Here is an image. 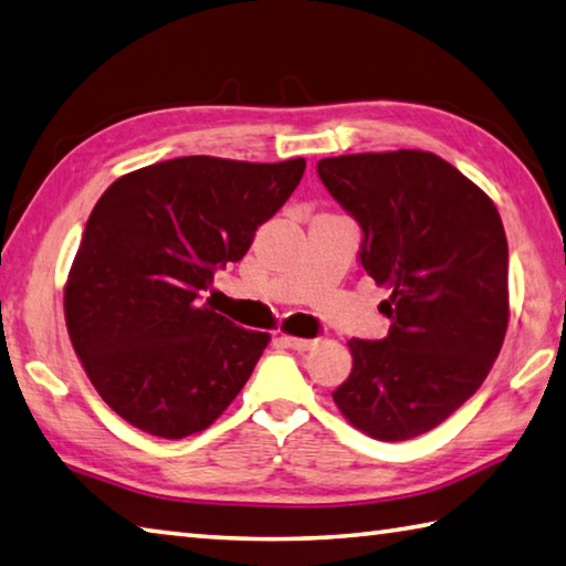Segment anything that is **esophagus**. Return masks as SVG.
Here are the masks:
<instances>
[{"label": "esophagus", "mask_w": 566, "mask_h": 566, "mask_svg": "<svg viewBox=\"0 0 566 566\" xmlns=\"http://www.w3.org/2000/svg\"><path fill=\"white\" fill-rule=\"evenodd\" d=\"M283 343L291 347V349H297V352H307V349H313L315 345H317V339H307V337H291V335H285L283 337Z\"/></svg>", "instance_id": "34e87169"}]
</instances>
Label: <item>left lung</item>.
<instances>
[{
    "label": "left lung",
    "mask_w": 566,
    "mask_h": 566,
    "mask_svg": "<svg viewBox=\"0 0 566 566\" xmlns=\"http://www.w3.org/2000/svg\"><path fill=\"white\" fill-rule=\"evenodd\" d=\"M317 175L361 227L359 261L391 295L384 339H349L333 391L377 441L431 431L481 389L507 333V239L485 191L423 150L325 157Z\"/></svg>",
    "instance_id": "obj_1"
}]
</instances>
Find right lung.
<instances>
[{"mask_svg": "<svg viewBox=\"0 0 566 566\" xmlns=\"http://www.w3.org/2000/svg\"><path fill=\"white\" fill-rule=\"evenodd\" d=\"M305 159L209 155L135 169L93 207L63 287L71 345L95 391L159 439L205 431L227 411L271 343L199 297L247 255Z\"/></svg>", "mask_w": 566, "mask_h": 566, "instance_id": "1", "label": "right lung"}]
</instances>
